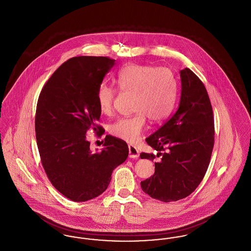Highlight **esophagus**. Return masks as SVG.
I'll use <instances>...</instances> for the list:
<instances>
[{"label": "esophagus", "instance_id": "obj_1", "mask_svg": "<svg viewBox=\"0 0 251 251\" xmlns=\"http://www.w3.org/2000/svg\"><path fill=\"white\" fill-rule=\"evenodd\" d=\"M129 157L133 158V159H136L139 157L138 150L132 145H129Z\"/></svg>", "mask_w": 251, "mask_h": 251}]
</instances>
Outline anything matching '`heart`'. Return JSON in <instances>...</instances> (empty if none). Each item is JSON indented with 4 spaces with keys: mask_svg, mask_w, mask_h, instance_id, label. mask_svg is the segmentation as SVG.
I'll list each match as a JSON object with an SVG mask.
<instances>
[{
    "mask_svg": "<svg viewBox=\"0 0 251 251\" xmlns=\"http://www.w3.org/2000/svg\"><path fill=\"white\" fill-rule=\"evenodd\" d=\"M117 83L122 91L135 94L136 114L115 121L110 132L128 143H136L144 131L147 118L157 122L165 120L172 112L177 99L176 80L167 68L130 64L120 70ZM116 96L117 89L110 84L103 83L99 86L97 100L102 114H112Z\"/></svg>",
    "mask_w": 251,
    "mask_h": 251,
    "instance_id": "1",
    "label": "heart"
}]
</instances>
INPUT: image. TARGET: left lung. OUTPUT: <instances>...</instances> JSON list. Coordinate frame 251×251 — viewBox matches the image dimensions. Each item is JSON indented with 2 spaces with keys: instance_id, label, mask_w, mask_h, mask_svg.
Instances as JSON below:
<instances>
[{
  "instance_id": "1",
  "label": "left lung",
  "mask_w": 251,
  "mask_h": 251,
  "mask_svg": "<svg viewBox=\"0 0 251 251\" xmlns=\"http://www.w3.org/2000/svg\"><path fill=\"white\" fill-rule=\"evenodd\" d=\"M180 97L175 114L146 139L158 151L142 152L141 159L153 161L155 172L141 181L152 199L177 201L196 190L208 169L215 142L213 108L201 79L185 68L179 72Z\"/></svg>"
}]
</instances>
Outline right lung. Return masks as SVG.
<instances>
[{"label":"right lung","mask_w":251,"mask_h":251,"mask_svg":"<svg viewBox=\"0 0 251 251\" xmlns=\"http://www.w3.org/2000/svg\"><path fill=\"white\" fill-rule=\"evenodd\" d=\"M116 60L77 56L62 64L43 86L37 100L36 137L42 166L51 184L76 202L107 189L113 170L125 162L128 145L106 135L103 149L92 152L86 131L102 135L97 124L99 86Z\"/></svg>","instance_id":"1"}]
</instances>
